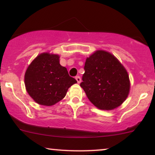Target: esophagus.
Wrapping results in <instances>:
<instances>
[{
    "mask_svg": "<svg viewBox=\"0 0 155 155\" xmlns=\"http://www.w3.org/2000/svg\"><path fill=\"white\" fill-rule=\"evenodd\" d=\"M75 79L77 80L78 83H80V82H81V78H80V76H76Z\"/></svg>",
    "mask_w": 155,
    "mask_h": 155,
    "instance_id": "obj_1",
    "label": "esophagus"
}]
</instances>
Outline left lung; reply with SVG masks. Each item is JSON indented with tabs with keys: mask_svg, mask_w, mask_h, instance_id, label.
Wrapping results in <instances>:
<instances>
[{
	"mask_svg": "<svg viewBox=\"0 0 155 155\" xmlns=\"http://www.w3.org/2000/svg\"><path fill=\"white\" fill-rule=\"evenodd\" d=\"M80 87L99 109L111 110L126 100L130 91L126 70L110 53L98 50L87 58Z\"/></svg>",
	"mask_w": 155,
	"mask_h": 155,
	"instance_id": "8db88e82",
	"label": "left lung"
}]
</instances>
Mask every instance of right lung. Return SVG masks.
Instances as JSON below:
<instances>
[{
  "label": "right lung",
  "instance_id": "1",
  "mask_svg": "<svg viewBox=\"0 0 155 155\" xmlns=\"http://www.w3.org/2000/svg\"><path fill=\"white\" fill-rule=\"evenodd\" d=\"M58 55L43 53L36 57L25 75L27 92L39 104L54 105L64 98L70 87L77 82L61 65Z\"/></svg>",
  "mask_w": 155,
  "mask_h": 155
}]
</instances>
